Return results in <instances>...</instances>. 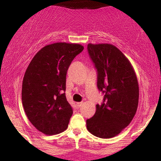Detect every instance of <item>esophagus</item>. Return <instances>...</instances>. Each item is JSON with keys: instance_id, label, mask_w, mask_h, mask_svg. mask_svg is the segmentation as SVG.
<instances>
[{"instance_id": "obj_1", "label": "esophagus", "mask_w": 161, "mask_h": 161, "mask_svg": "<svg viewBox=\"0 0 161 161\" xmlns=\"http://www.w3.org/2000/svg\"><path fill=\"white\" fill-rule=\"evenodd\" d=\"M82 102H78L76 104V106H77V108H80L81 106H82Z\"/></svg>"}]
</instances>
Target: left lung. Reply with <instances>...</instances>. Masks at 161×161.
Here are the masks:
<instances>
[{
	"label": "left lung",
	"mask_w": 161,
	"mask_h": 161,
	"mask_svg": "<svg viewBox=\"0 0 161 161\" xmlns=\"http://www.w3.org/2000/svg\"><path fill=\"white\" fill-rule=\"evenodd\" d=\"M88 51L97 71V88L104 96L95 115L86 120L87 129L98 138L115 137L137 110V76L129 59L114 45L89 43Z\"/></svg>",
	"instance_id": "obj_1"
}]
</instances>
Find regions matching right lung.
Wrapping results in <instances>:
<instances>
[{"instance_id":"obj_1","label":"right lung","mask_w":161,"mask_h":161,"mask_svg":"<svg viewBox=\"0 0 161 161\" xmlns=\"http://www.w3.org/2000/svg\"><path fill=\"white\" fill-rule=\"evenodd\" d=\"M84 49L75 43L47 45L38 51L25 70L22 102L28 119L47 136L65 131L73 114L66 97V76L76 55Z\"/></svg>"}]
</instances>
